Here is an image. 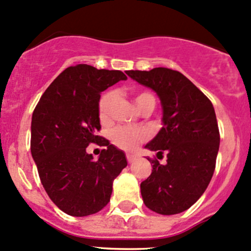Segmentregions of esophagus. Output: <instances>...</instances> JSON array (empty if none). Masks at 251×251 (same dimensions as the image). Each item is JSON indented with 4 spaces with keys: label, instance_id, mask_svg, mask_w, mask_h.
Masks as SVG:
<instances>
[{
    "label": "esophagus",
    "instance_id": "obj_1",
    "mask_svg": "<svg viewBox=\"0 0 251 251\" xmlns=\"http://www.w3.org/2000/svg\"><path fill=\"white\" fill-rule=\"evenodd\" d=\"M126 157H127L128 163H132V162H134V161H136V159H137L136 155H131V154H127V155H126Z\"/></svg>",
    "mask_w": 251,
    "mask_h": 251
}]
</instances>
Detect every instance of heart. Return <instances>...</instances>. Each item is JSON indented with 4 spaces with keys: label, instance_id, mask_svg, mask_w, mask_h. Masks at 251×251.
<instances>
[{
    "label": "heart",
    "instance_id": "obj_1",
    "mask_svg": "<svg viewBox=\"0 0 251 251\" xmlns=\"http://www.w3.org/2000/svg\"><path fill=\"white\" fill-rule=\"evenodd\" d=\"M113 100H114V94L113 92H107L100 100L99 113L101 120H105L109 117L110 107H112ZM151 103L155 107V99L149 92H141L134 96V103L137 108L141 107L144 103ZM144 139V133L142 131L136 130V128L130 127H118L112 132V141L115 146L124 150H134L138 144Z\"/></svg>",
    "mask_w": 251,
    "mask_h": 251
}]
</instances>
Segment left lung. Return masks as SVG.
I'll use <instances>...</instances> for the list:
<instances>
[{"label": "left lung", "instance_id": "8db88e82", "mask_svg": "<svg viewBox=\"0 0 251 251\" xmlns=\"http://www.w3.org/2000/svg\"><path fill=\"white\" fill-rule=\"evenodd\" d=\"M126 75L156 92L162 107V127L144 148L157 156L166 152L167 162L148 159L152 171L141 183L142 199L157 214H179L202 196L214 173L220 144L214 107L178 71L156 67Z\"/></svg>", "mask_w": 251, "mask_h": 251}]
</instances>
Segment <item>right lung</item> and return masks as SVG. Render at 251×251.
<instances>
[{
  "instance_id": "obj_1",
  "label": "right lung",
  "mask_w": 251,
  "mask_h": 251,
  "mask_svg": "<svg viewBox=\"0 0 251 251\" xmlns=\"http://www.w3.org/2000/svg\"><path fill=\"white\" fill-rule=\"evenodd\" d=\"M127 77L94 66L68 67L44 91L31 121V154L42 185L66 214L88 216L109 202L113 181L127 166L125 152L97 136L101 92ZM105 147L95 160L86 148Z\"/></svg>"
}]
</instances>
